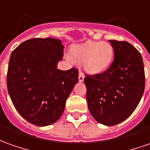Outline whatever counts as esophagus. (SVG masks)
Wrapping results in <instances>:
<instances>
[{"instance_id": "34e87169", "label": "esophagus", "mask_w": 150, "mask_h": 150, "mask_svg": "<svg viewBox=\"0 0 150 150\" xmlns=\"http://www.w3.org/2000/svg\"><path fill=\"white\" fill-rule=\"evenodd\" d=\"M84 77H85V76H84L83 72L82 71H79V75H78V80H79V81H83Z\"/></svg>"}]
</instances>
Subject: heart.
<instances>
[{
    "instance_id": "1",
    "label": "heart",
    "mask_w": 150,
    "mask_h": 150,
    "mask_svg": "<svg viewBox=\"0 0 150 150\" xmlns=\"http://www.w3.org/2000/svg\"><path fill=\"white\" fill-rule=\"evenodd\" d=\"M73 59L84 62L85 69L91 73H100L108 69L113 57V49L109 43L87 42L72 48Z\"/></svg>"
}]
</instances>
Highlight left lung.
Here are the masks:
<instances>
[{
	"instance_id": "8db88e82",
	"label": "left lung",
	"mask_w": 150,
	"mask_h": 150,
	"mask_svg": "<svg viewBox=\"0 0 150 150\" xmlns=\"http://www.w3.org/2000/svg\"><path fill=\"white\" fill-rule=\"evenodd\" d=\"M114 59L108 69L95 75L86 74V100L96 120L114 126L126 120L136 109L145 84L142 56L129 42L109 40Z\"/></svg>"
}]
</instances>
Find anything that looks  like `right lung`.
<instances>
[{"label": "right lung", "instance_id": "add662e5", "mask_svg": "<svg viewBox=\"0 0 150 150\" xmlns=\"http://www.w3.org/2000/svg\"><path fill=\"white\" fill-rule=\"evenodd\" d=\"M64 56L59 39L33 38L12 51L7 88L13 105L25 120L38 127L61 117L66 100L78 81V70L57 69Z\"/></svg>", "mask_w": 150, "mask_h": 150}]
</instances>
